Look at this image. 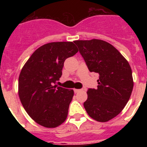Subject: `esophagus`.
I'll use <instances>...</instances> for the list:
<instances>
[{
  "instance_id": "obj_1",
  "label": "esophagus",
  "mask_w": 147,
  "mask_h": 147,
  "mask_svg": "<svg viewBox=\"0 0 147 147\" xmlns=\"http://www.w3.org/2000/svg\"><path fill=\"white\" fill-rule=\"evenodd\" d=\"M82 90V89H74V92L75 93H79Z\"/></svg>"
}]
</instances>
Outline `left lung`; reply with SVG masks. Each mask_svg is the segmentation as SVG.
Returning a JSON list of instances; mask_svg holds the SVG:
<instances>
[{
	"mask_svg": "<svg viewBox=\"0 0 147 147\" xmlns=\"http://www.w3.org/2000/svg\"><path fill=\"white\" fill-rule=\"evenodd\" d=\"M90 72L98 73L96 89L90 88L84 107L94 120L106 122L119 115L133 88L132 70L114 46L102 40H75Z\"/></svg>",
	"mask_w": 147,
	"mask_h": 147,
	"instance_id": "left-lung-1",
	"label": "left lung"
}]
</instances>
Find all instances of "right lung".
I'll return each mask as SVG.
<instances>
[{"mask_svg": "<svg viewBox=\"0 0 147 147\" xmlns=\"http://www.w3.org/2000/svg\"><path fill=\"white\" fill-rule=\"evenodd\" d=\"M77 52L72 42H49L35 51L22 68L18 80L20 102L40 125L54 128L67 119L74 90L54 84L62 76L65 60Z\"/></svg>", "mask_w": 147, "mask_h": 147, "instance_id": "obj_1", "label": "right lung"}]
</instances>
